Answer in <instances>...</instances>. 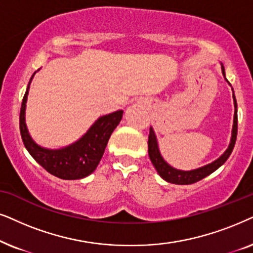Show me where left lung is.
<instances>
[{"label":"left lung","instance_id":"obj_1","mask_svg":"<svg viewBox=\"0 0 253 253\" xmlns=\"http://www.w3.org/2000/svg\"><path fill=\"white\" fill-rule=\"evenodd\" d=\"M221 68H222V74H223L225 79L224 67L221 66ZM232 98H234V105H235L234 126H232L231 140H230V143H229L228 149L225 150L223 155H221L217 160H215L214 162H211V163L207 164V166L199 168V169L191 170V171H183V170H177L171 166H169V164L163 160V157H162L160 149H158L156 135H155L154 129L150 127L149 137H148V154H149L150 161L151 163L154 164L155 169L157 170L158 174H160L164 180L169 181V183H172V184H177V185L194 184L197 183V181L204 179L205 177L210 176L211 173H213L215 170H217L218 168H220L222 164L228 160L232 149H234L235 143H236V137H237V102H236V98H235V95H232Z\"/></svg>","mask_w":253,"mask_h":253}]
</instances>
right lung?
Segmentation results:
<instances>
[{
    "label": "right lung",
    "mask_w": 253,
    "mask_h": 253,
    "mask_svg": "<svg viewBox=\"0 0 253 253\" xmlns=\"http://www.w3.org/2000/svg\"><path fill=\"white\" fill-rule=\"evenodd\" d=\"M33 75L30 79L28 89L23 97L21 113H19V129H21L23 143L30 155L47 172L53 176L67 180L81 179L89 176L96 170L102 160L111 134L119 125L124 111L119 110L98 118L89 130L73 144L61 149H46L38 146L32 140L25 124L26 100H28L30 83Z\"/></svg>",
    "instance_id": "right-lung-1"
}]
</instances>
